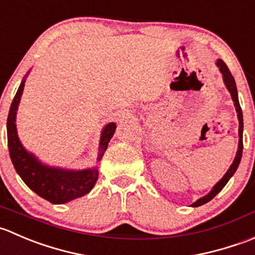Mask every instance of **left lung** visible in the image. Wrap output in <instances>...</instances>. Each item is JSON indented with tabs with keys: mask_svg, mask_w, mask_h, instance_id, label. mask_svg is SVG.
Instances as JSON below:
<instances>
[{
	"mask_svg": "<svg viewBox=\"0 0 255 255\" xmlns=\"http://www.w3.org/2000/svg\"><path fill=\"white\" fill-rule=\"evenodd\" d=\"M216 64H217V67L219 68V70H221L222 75H223V82H224V84H226V87H227V89H228V92L231 93L232 100H233L234 107H236V110H237V115H238V122H239L238 150H237L236 157H234L233 163H232L231 167L228 168V171H227V172H226V175H224L223 177H222L221 180H219L218 182H217L216 185L213 186V188H212V190H211V192L208 193V195L203 196L202 198H200V200L196 201L195 203H192V205H191V206H192V207H198V206H202V205H205V203L210 202V201L212 200L214 196L218 195V193L221 192L222 188H223L224 186L227 185V182H228V181H229V178H231L232 176L234 175V172H236L237 168H238L239 162H241V158H242V152H243V114H242L241 105H239L238 92H237L236 82H234L233 75L231 74V72H229L228 67H227L226 63H224L223 60L218 59V60H217Z\"/></svg>",
	"mask_w": 255,
	"mask_h": 255,
	"instance_id": "left-lung-1",
	"label": "left lung"
}]
</instances>
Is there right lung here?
<instances>
[{
    "label": "right lung",
    "mask_w": 255,
    "mask_h": 255,
    "mask_svg": "<svg viewBox=\"0 0 255 255\" xmlns=\"http://www.w3.org/2000/svg\"><path fill=\"white\" fill-rule=\"evenodd\" d=\"M24 82H26V78H23L12 100L8 118H7V141H8L9 156H11L14 170L33 192H36L39 197L49 201L53 205H62V203H67L87 195L92 191L97 182L98 176H99L98 167L79 171L50 167L42 163L33 153L28 152L19 141L16 128V114L22 93H23ZM115 128H117L115 123H109L103 128L98 161L102 160L108 143L114 135Z\"/></svg>",
    "instance_id": "right-lung-1"
}]
</instances>
